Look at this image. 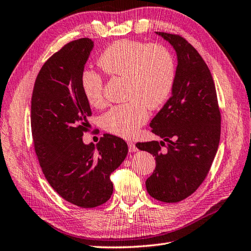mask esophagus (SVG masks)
<instances>
[{"mask_svg":"<svg viewBox=\"0 0 251 251\" xmlns=\"http://www.w3.org/2000/svg\"><path fill=\"white\" fill-rule=\"evenodd\" d=\"M127 147H129V151L130 152H135L137 151V147L135 146V144L133 142H129L127 143Z\"/></svg>","mask_w":251,"mask_h":251,"instance_id":"esophagus-1","label":"esophagus"}]
</instances>
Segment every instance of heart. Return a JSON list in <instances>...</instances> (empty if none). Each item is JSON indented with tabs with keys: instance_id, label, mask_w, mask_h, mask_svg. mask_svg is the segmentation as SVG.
<instances>
[{
	"instance_id": "1",
	"label": "heart",
	"mask_w": 251,
	"mask_h": 251,
	"mask_svg": "<svg viewBox=\"0 0 251 251\" xmlns=\"http://www.w3.org/2000/svg\"><path fill=\"white\" fill-rule=\"evenodd\" d=\"M98 64L108 76L126 79V99L101 118L102 126L117 136H134L149 118L148 107L162 106L171 97L176 80V61L171 50L162 44L119 40L105 48ZM80 86L92 107L105 105L103 77L92 70H85Z\"/></svg>"
}]
</instances>
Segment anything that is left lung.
Listing matches in <instances>:
<instances>
[{
  "mask_svg": "<svg viewBox=\"0 0 251 251\" xmlns=\"http://www.w3.org/2000/svg\"><path fill=\"white\" fill-rule=\"evenodd\" d=\"M157 34L174 47L178 60L172 96L150 122L151 132L167 146L151 141L136 147L155 157V169L146 180L148 193L176 203L191 196L207 176L219 146L221 115L213 76L198 50L178 34Z\"/></svg>",
  "mask_w": 251,
  "mask_h": 251,
  "instance_id": "1",
  "label": "left lung"
}]
</instances>
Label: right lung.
<instances>
[{"label": "right lung", "mask_w": 251, "mask_h": 251, "mask_svg": "<svg viewBox=\"0 0 251 251\" xmlns=\"http://www.w3.org/2000/svg\"><path fill=\"white\" fill-rule=\"evenodd\" d=\"M92 48L85 37L53 53L42 66L31 99L33 144L44 175L61 198L82 208L108 201L110 174L127 153L126 143L111 134L97 146L82 142L92 113L80 77Z\"/></svg>", "instance_id": "add662e5"}]
</instances>
